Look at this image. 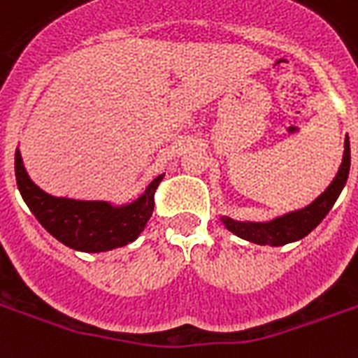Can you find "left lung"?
<instances>
[{
	"label": "left lung",
	"instance_id": "obj_1",
	"mask_svg": "<svg viewBox=\"0 0 358 358\" xmlns=\"http://www.w3.org/2000/svg\"><path fill=\"white\" fill-rule=\"evenodd\" d=\"M349 166H351V150H349V138H345V150H343L340 171L332 180V184L320 193L311 205H307L306 208H300V210H294V213L282 214L271 222H237L229 216H222L220 220L237 237L256 243V245L282 246L303 239L319 226L324 216L330 213V208L334 206L336 199L340 197L341 189L348 182Z\"/></svg>",
	"mask_w": 358,
	"mask_h": 358
}]
</instances>
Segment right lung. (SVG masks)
<instances>
[{
	"label": "right lung",
	"mask_w": 358,
	"mask_h": 358,
	"mask_svg": "<svg viewBox=\"0 0 358 358\" xmlns=\"http://www.w3.org/2000/svg\"><path fill=\"white\" fill-rule=\"evenodd\" d=\"M18 192L41 226L62 245L81 252H106L125 246L144 231L153 213V195L165 174H159L131 205L113 206L106 201H78L55 197L36 186L15 152Z\"/></svg>",
	"instance_id": "obj_1"
}]
</instances>
